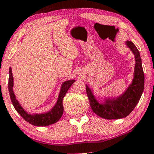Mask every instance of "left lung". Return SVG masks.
Masks as SVG:
<instances>
[{"label": "left lung", "instance_id": "left-lung-1", "mask_svg": "<svg viewBox=\"0 0 154 154\" xmlns=\"http://www.w3.org/2000/svg\"><path fill=\"white\" fill-rule=\"evenodd\" d=\"M126 45L135 56V70L131 84L120 96L116 98H104L103 102L97 99L93 90L86 85V92L90 105L95 114L106 119H118L128 116L139 102L144 89V72L142 61L137 47L131 41Z\"/></svg>", "mask_w": 154, "mask_h": 154}]
</instances>
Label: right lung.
I'll use <instances>...</instances> for the list:
<instances>
[{"mask_svg": "<svg viewBox=\"0 0 154 154\" xmlns=\"http://www.w3.org/2000/svg\"><path fill=\"white\" fill-rule=\"evenodd\" d=\"M75 82V79H69L65 81L62 83L61 86L59 97L54 107L50 111L47 112L41 113V114H29L23 109V107L19 103L18 100L16 98V95L14 92V77L12 75L11 67L9 68V77H8V91L12 104L16 109V111L24 118L25 121L31 125L37 127H45L57 122L61 119L63 112V99L65 95L71 87V85Z\"/></svg>", "mask_w": 154, "mask_h": 154, "instance_id": "add662e5", "label": "right lung"}]
</instances>
